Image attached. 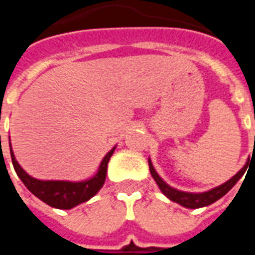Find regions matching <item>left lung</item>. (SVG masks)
Listing matches in <instances>:
<instances>
[{"instance_id":"8db88e82","label":"left lung","mask_w":255,"mask_h":255,"mask_svg":"<svg viewBox=\"0 0 255 255\" xmlns=\"http://www.w3.org/2000/svg\"><path fill=\"white\" fill-rule=\"evenodd\" d=\"M247 165H249V162H247L246 165L242 168L241 171L236 173L235 176L231 177L228 182H225L224 184H221L219 187L212 188V190H209L206 192H199V194H195V192H184V191H179L176 188H172L171 186H168L160 176H158V173L155 172L154 166L151 164V161L149 160V168H150V173H151V176L157 183V186L160 187V190L162 191L164 195L169 198L171 201L173 202L179 203V205H182L184 208L188 209H198V208H203V206H208V205H212L213 202H216L217 199H220L221 197H224L227 192L230 191L231 188L235 186L238 180L241 179L242 175L245 173L246 171Z\"/></svg>"}]
</instances>
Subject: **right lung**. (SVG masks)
<instances>
[{"mask_svg": "<svg viewBox=\"0 0 255 255\" xmlns=\"http://www.w3.org/2000/svg\"><path fill=\"white\" fill-rule=\"evenodd\" d=\"M116 147L108 153L101 162L100 169L95 173L94 177L83 182H64V180H38L30 176L24 169L19 165V162L14 158L13 151L10 147V157L12 164L20 180L24 183V186L30 190L36 198L47 203L49 206L56 209H72L79 203L89 201L100 191L106 179L108 162L111 160L112 154Z\"/></svg>", "mask_w": 255, "mask_h": 255, "instance_id": "obj_1", "label": "right lung"}]
</instances>
